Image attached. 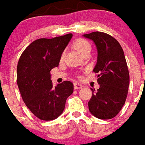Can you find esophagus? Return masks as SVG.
I'll list each match as a JSON object with an SVG mask.
<instances>
[{"label":"esophagus","mask_w":145,"mask_h":145,"mask_svg":"<svg viewBox=\"0 0 145 145\" xmlns=\"http://www.w3.org/2000/svg\"><path fill=\"white\" fill-rule=\"evenodd\" d=\"M74 88L76 89H81V88H82V86L79 82H74Z\"/></svg>","instance_id":"1"}]
</instances>
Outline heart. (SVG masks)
<instances>
[{
  "label": "heart",
  "instance_id": "obj_1",
  "mask_svg": "<svg viewBox=\"0 0 145 145\" xmlns=\"http://www.w3.org/2000/svg\"><path fill=\"white\" fill-rule=\"evenodd\" d=\"M74 48L78 52L81 53V54H84L86 52L89 50H91V45L90 43L87 41V40H84V39H78L73 43ZM64 53H62L61 55V59L63 58Z\"/></svg>",
  "mask_w": 145,
  "mask_h": 145
}]
</instances>
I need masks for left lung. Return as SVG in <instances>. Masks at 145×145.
Here are the masks:
<instances>
[{
    "mask_svg": "<svg viewBox=\"0 0 145 145\" xmlns=\"http://www.w3.org/2000/svg\"><path fill=\"white\" fill-rule=\"evenodd\" d=\"M83 36L93 40L98 50L93 72L98 73L100 87L92 93L89 109L99 119H111L119 113L128 95L129 72L125 54L120 43L108 33L96 31Z\"/></svg>",
    "mask_w": 145,
    "mask_h": 145,
    "instance_id": "1",
    "label": "left lung"
}]
</instances>
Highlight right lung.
<instances>
[{"label": "right lung", "mask_w": 145, "mask_h": 145, "mask_svg": "<svg viewBox=\"0 0 145 145\" xmlns=\"http://www.w3.org/2000/svg\"><path fill=\"white\" fill-rule=\"evenodd\" d=\"M72 34L52 39L40 38L28 46L20 57L17 83L24 102L36 117L51 121L63 113L73 84L64 81L53 86L51 69L59 66L61 55Z\"/></svg>", "instance_id": "right-lung-1"}]
</instances>
